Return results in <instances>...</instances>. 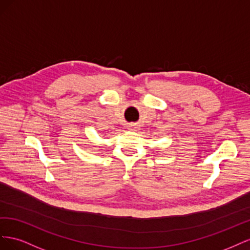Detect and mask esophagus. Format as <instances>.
<instances>
[{"label":"esophagus","instance_id":"34e87169","mask_svg":"<svg viewBox=\"0 0 250 250\" xmlns=\"http://www.w3.org/2000/svg\"><path fill=\"white\" fill-rule=\"evenodd\" d=\"M131 128H132V127H131Z\"/></svg>","mask_w":250,"mask_h":250}]
</instances>
